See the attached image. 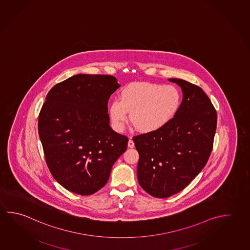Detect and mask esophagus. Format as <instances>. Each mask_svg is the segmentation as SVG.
<instances>
[{
  "instance_id": "obj_1",
  "label": "esophagus",
  "mask_w": 250,
  "mask_h": 250,
  "mask_svg": "<svg viewBox=\"0 0 250 250\" xmlns=\"http://www.w3.org/2000/svg\"><path fill=\"white\" fill-rule=\"evenodd\" d=\"M128 146L130 147V148H132V147H134V142H133V140L130 139L129 141H128Z\"/></svg>"
}]
</instances>
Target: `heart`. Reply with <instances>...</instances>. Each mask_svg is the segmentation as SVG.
<instances>
[{
  "label": "heart",
  "mask_w": 250,
  "mask_h": 250,
  "mask_svg": "<svg viewBox=\"0 0 250 250\" xmlns=\"http://www.w3.org/2000/svg\"><path fill=\"white\" fill-rule=\"evenodd\" d=\"M181 104L179 91L171 85L135 83L121 90L119 99L110 103L109 113L117 131L130 120L141 132L161 130L174 119Z\"/></svg>",
  "instance_id": "1"
}]
</instances>
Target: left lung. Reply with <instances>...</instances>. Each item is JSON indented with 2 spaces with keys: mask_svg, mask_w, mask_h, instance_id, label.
Wrapping results in <instances>:
<instances>
[{
  "mask_svg": "<svg viewBox=\"0 0 250 250\" xmlns=\"http://www.w3.org/2000/svg\"><path fill=\"white\" fill-rule=\"evenodd\" d=\"M182 88L183 100L174 119L161 130L132 139L140 154L137 175L141 188L165 198L186 188L210 157L217 111L200 87L168 79Z\"/></svg>",
  "mask_w": 250,
  "mask_h": 250,
  "instance_id": "8db88e82",
  "label": "left lung"
}]
</instances>
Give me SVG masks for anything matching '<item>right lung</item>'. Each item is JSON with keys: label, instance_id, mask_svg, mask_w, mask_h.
I'll return each instance as SVG.
<instances>
[{"label": "right lung", "instance_id": "right-lung-1", "mask_svg": "<svg viewBox=\"0 0 250 250\" xmlns=\"http://www.w3.org/2000/svg\"><path fill=\"white\" fill-rule=\"evenodd\" d=\"M120 87L112 75H76L50 89L39 116L49 170L71 192L92 195L126 150L128 138L110 126L108 101Z\"/></svg>", "mask_w": 250, "mask_h": 250}]
</instances>
